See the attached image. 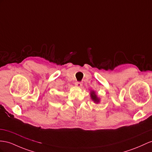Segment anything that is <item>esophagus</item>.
<instances>
[{"mask_svg": "<svg viewBox=\"0 0 152 152\" xmlns=\"http://www.w3.org/2000/svg\"><path fill=\"white\" fill-rule=\"evenodd\" d=\"M75 86L77 87H81L82 86V83L81 82H79V81H76L75 83Z\"/></svg>", "mask_w": 152, "mask_h": 152, "instance_id": "esophagus-1", "label": "esophagus"}]
</instances>
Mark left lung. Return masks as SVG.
Segmentation results:
<instances>
[{"label":"left lung","mask_w":152,"mask_h":152,"mask_svg":"<svg viewBox=\"0 0 152 152\" xmlns=\"http://www.w3.org/2000/svg\"><path fill=\"white\" fill-rule=\"evenodd\" d=\"M91 98L95 103H99L100 102V98L98 97V95L96 94V93L94 91H91L90 92Z\"/></svg>","instance_id":"left-lung-1"}]
</instances>
